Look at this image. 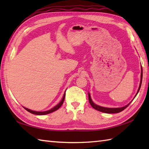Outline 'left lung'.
<instances>
[{"instance_id": "obj_1", "label": "left lung", "mask_w": 149, "mask_h": 149, "mask_svg": "<svg viewBox=\"0 0 149 149\" xmlns=\"http://www.w3.org/2000/svg\"><path fill=\"white\" fill-rule=\"evenodd\" d=\"M142 77H143V70H142V66H141V79H140V85H139V88H138V90L137 91V93L135 95V96L134 97V99L136 97V96L137 95L138 93L139 92V90H140V88H141V82H142ZM88 99H89V102H90V105L92 106L93 108L95 109H96L97 111H99L100 112H102V113H120L122 111L123 109H125L126 107H127L129 104H131V102H130L128 104H127V105L123 106V107H115V108H112V107H102V106H99V105H97L96 104H95L92 100H91V96H90V93H88ZM132 99V100H133Z\"/></svg>"}]
</instances>
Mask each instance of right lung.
<instances>
[{
    "mask_svg": "<svg viewBox=\"0 0 149 149\" xmlns=\"http://www.w3.org/2000/svg\"><path fill=\"white\" fill-rule=\"evenodd\" d=\"M65 92L64 93V95H63V97L62 98L61 100L60 101L59 103L57 104V105L56 106H54V107H52V109H50L48 111H33V110H31V109H29L28 108H26V107H24V108L27 110V111H29V113H32V114H34V115H47V114H49L50 113H52L54 111H55L58 110L60 107H61L62 106V104L63 103V102H64V100H65Z\"/></svg>",
    "mask_w": 149,
    "mask_h": 149,
    "instance_id": "right-lung-1",
    "label": "right lung"
}]
</instances>
